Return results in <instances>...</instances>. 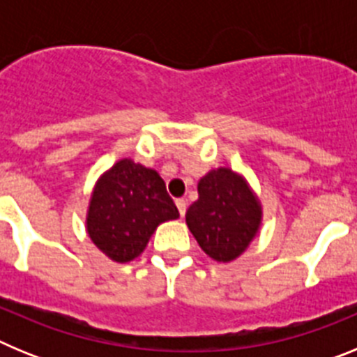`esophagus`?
Returning a JSON list of instances; mask_svg holds the SVG:
<instances>
[{
    "instance_id": "esophagus-1",
    "label": "esophagus",
    "mask_w": 357,
    "mask_h": 357,
    "mask_svg": "<svg viewBox=\"0 0 357 357\" xmlns=\"http://www.w3.org/2000/svg\"><path fill=\"white\" fill-rule=\"evenodd\" d=\"M175 204H176V209H178V213H181V216L184 218L185 207H188V206H185V200H184V198H178V200H176Z\"/></svg>"
}]
</instances>
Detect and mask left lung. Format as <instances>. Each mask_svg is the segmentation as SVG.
<instances>
[{"label": "left lung", "instance_id": "obj_1", "mask_svg": "<svg viewBox=\"0 0 357 357\" xmlns=\"http://www.w3.org/2000/svg\"><path fill=\"white\" fill-rule=\"evenodd\" d=\"M259 204L232 169L220 168L198 182V200L185 213L191 234L209 257L227 263L236 259L257 232Z\"/></svg>", "mask_w": 357, "mask_h": 357}]
</instances>
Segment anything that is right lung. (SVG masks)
I'll use <instances>...</instances> for the list:
<instances>
[{"mask_svg":"<svg viewBox=\"0 0 357 357\" xmlns=\"http://www.w3.org/2000/svg\"><path fill=\"white\" fill-rule=\"evenodd\" d=\"M176 218L178 209L159 173L121 159L94 188L87 232L110 259L128 263L144 250L159 223Z\"/></svg>","mask_w":357,"mask_h":357,"instance_id":"right-lung-1","label":"right lung"}]
</instances>
